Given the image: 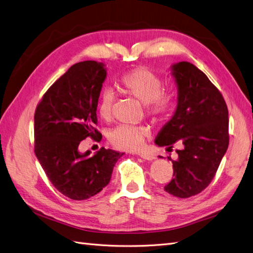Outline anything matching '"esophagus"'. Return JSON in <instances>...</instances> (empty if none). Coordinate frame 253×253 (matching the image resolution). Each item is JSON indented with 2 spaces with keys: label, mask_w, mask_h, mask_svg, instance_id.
<instances>
[{
  "label": "esophagus",
  "mask_w": 253,
  "mask_h": 253,
  "mask_svg": "<svg viewBox=\"0 0 253 253\" xmlns=\"http://www.w3.org/2000/svg\"><path fill=\"white\" fill-rule=\"evenodd\" d=\"M139 157L140 158H143V159H145V160H153L155 159V156H152V155H149V153H145V152H141V153H139Z\"/></svg>",
  "instance_id": "esophagus-1"
}]
</instances>
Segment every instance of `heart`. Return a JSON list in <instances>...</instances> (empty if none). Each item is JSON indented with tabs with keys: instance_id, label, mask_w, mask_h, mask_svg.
Returning a JSON list of instances; mask_svg holds the SVG:
<instances>
[{
	"instance_id": "1",
	"label": "heart",
	"mask_w": 253,
	"mask_h": 253,
	"mask_svg": "<svg viewBox=\"0 0 253 253\" xmlns=\"http://www.w3.org/2000/svg\"><path fill=\"white\" fill-rule=\"evenodd\" d=\"M162 79L155 72L145 66L135 67L126 72L116 82V88L122 94L136 98L144 104L146 114L156 120L169 117L175 106L174 94L162 91ZM114 93L105 90L98 101V115L104 120L113 116ZM149 136V130L143 126L120 125L110 130L107 138L109 144L120 150H138Z\"/></svg>"
}]
</instances>
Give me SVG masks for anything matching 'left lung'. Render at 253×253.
Wrapping results in <instances>:
<instances>
[{
    "label": "left lung",
    "mask_w": 253,
    "mask_h": 253,
    "mask_svg": "<svg viewBox=\"0 0 253 253\" xmlns=\"http://www.w3.org/2000/svg\"><path fill=\"white\" fill-rule=\"evenodd\" d=\"M178 87L176 112L160 130L156 144L170 151L179 146L174 178L166 192L188 199L208 187L229 147V110L217 87L192 63L171 66Z\"/></svg>",
    "instance_id": "obj_1"
}]
</instances>
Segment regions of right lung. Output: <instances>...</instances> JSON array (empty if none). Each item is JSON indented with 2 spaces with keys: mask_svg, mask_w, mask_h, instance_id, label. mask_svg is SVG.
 Instances as JSON below:
<instances>
[{
  "mask_svg": "<svg viewBox=\"0 0 253 253\" xmlns=\"http://www.w3.org/2000/svg\"><path fill=\"white\" fill-rule=\"evenodd\" d=\"M106 78L103 63L84 61L52 84L34 114V152L48 179L71 200L90 199L105 188L123 153L101 148L80 153L82 140L102 139L96 107Z\"/></svg>",
  "mask_w": 253,
  "mask_h": 253,
  "instance_id": "add662e5",
  "label": "right lung"
}]
</instances>
